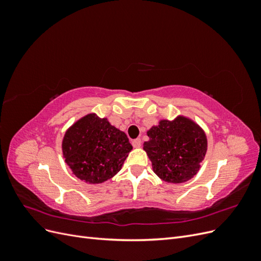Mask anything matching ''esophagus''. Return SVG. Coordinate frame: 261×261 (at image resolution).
I'll return each instance as SVG.
<instances>
[{
	"mask_svg": "<svg viewBox=\"0 0 261 261\" xmlns=\"http://www.w3.org/2000/svg\"><path fill=\"white\" fill-rule=\"evenodd\" d=\"M132 145H133L134 148H139V147L141 146V140H140L139 138L134 139V140L132 141Z\"/></svg>",
	"mask_w": 261,
	"mask_h": 261,
	"instance_id": "1",
	"label": "esophagus"
}]
</instances>
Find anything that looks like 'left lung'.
Returning a JSON list of instances; mask_svg holds the SVG:
<instances>
[{
  "mask_svg": "<svg viewBox=\"0 0 261 261\" xmlns=\"http://www.w3.org/2000/svg\"><path fill=\"white\" fill-rule=\"evenodd\" d=\"M147 135L144 150L161 179L178 184L197 174L207 152V137L195 122L184 116L162 120Z\"/></svg>",
  "mask_w": 261,
  "mask_h": 261,
  "instance_id": "obj_1",
  "label": "left lung"
}]
</instances>
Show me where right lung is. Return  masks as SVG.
<instances>
[{
  "label": "right lung",
  "mask_w": 261,
  "mask_h": 261,
  "mask_svg": "<svg viewBox=\"0 0 261 261\" xmlns=\"http://www.w3.org/2000/svg\"><path fill=\"white\" fill-rule=\"evenodd\" d=\"M133 149L124 132L107 118L88 114L65 133L62 150L70 170L82 180L99 184L112 178Z\"/></svg>",
  "instance_id": "add662e5"
}]
</instances>
